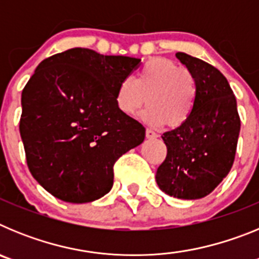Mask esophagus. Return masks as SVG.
<instances>
[{
    "label": "esophagus",
    "mask_w": 259,
    "mask_h": 259,
    "mask_svg": "<svg viewBox=\"0 0 259 259\" xmlns=\"http://www.w3.org/2000/svg\"><path fill=\"white\" fill-rule=\"evenodd\" d=\"M145 135H146V137H148V139H150V140H152V139H157V137H158V135L155 134L154 131H152V130H149V128H148V130L145 131Z\"/></svg>",
    "instance_id": "obj_1"
}]
</instances>
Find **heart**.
<instances>
[{"instance_id":"obj_1","label":"heart","mask_w":259,"mask_h":259,"mask_svg":"<svg viewBox=\"0 0 259 259\" xmlns=\"http://www.w3.org/2000/svg\"><path fill=\"white\" fill-rule=\"evenodd\" d=\"M148 102L143 119L154 127H182L188 122L196 104V83L185 68L167 59H150L132 80L118 84L115 104L124 115L134 116Z\"/></svg>"}]
</instances>
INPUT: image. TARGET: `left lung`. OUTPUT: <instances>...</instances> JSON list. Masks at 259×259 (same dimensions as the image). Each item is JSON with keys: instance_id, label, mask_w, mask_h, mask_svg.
Segmentation results:
<instances>
[{"instance_id": "left-lung-1", "label": "left lung", "mask_w": 259, "mask_h": 259, "mask_svg": "<svg viewBox=\"0 0 259 259\" xmlns=\"http://www.w3.org/2000/svg\"><path fill=\"white\" fill-rule=\"evenodd\" d=\"M176 58L193 76L196 104L188 122L162 136L167 155L155 180L168 196L198 200L211 193L230 172L240 116L236 98L221 71L185 53H176Z\"/></svg>"}]
</instances>
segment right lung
<instances>
[{"mask_svg": "<svg viewBox=\"0 0 259 259\" xmlns=\"http://www.w3.org/2000/svg\"><path fill=\"white\" fill-rule=\"evenodd\" d=\"M140 62L72 48L36 67L22 92L19 131L32 176L54 197L101 198L116 159L144 141L143 124L115 104L118 84Z\"/></svg>", "mask_w": 259, "mask_h": 259, "instance_id": "right-lung-1", "label": "right lung"}]
</instances>
